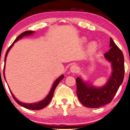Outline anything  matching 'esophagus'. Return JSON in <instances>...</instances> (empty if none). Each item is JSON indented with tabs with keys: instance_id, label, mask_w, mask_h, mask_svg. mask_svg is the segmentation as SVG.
<instances>
[{
	"instance_id": "obj_1",
	"label": "esophagus",
	"mask_w": 130,
	"mask_h": 130,
	"mask_svg": "<svg viewBox=\"0 0 130 130\" xmlns=\"http://www.w3.org/2000/svg\"><path fill=\"white\" fill-rule=\"evenodd\" d=\"M77 70H78V68L76 65H72L70 67V71L72 73H75L77 72Z\"/></svg>"
}]
</instances>
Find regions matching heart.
<instances>
[{
	"label": "heart",
	"mask_w": 130,
	"mask_h": 130,
	"mask_svg": "<svg viewBox=\"0 0 130 130\" xmlns=\"http://www.w3.org/2000/svg\"><path fill=\"white\" fill-rule=\"evenodd\" d=\"M83 42H86V40H83ZM98 46L95 42H92L89 44L87 47V51L89 54H93L97 50Z\"/></svg>",
	"instance_id": "heart-1"
}]
</instances>
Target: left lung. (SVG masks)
<instances>
[{
    "label": "left lung",
    "mask_w": 130,
    "mask_h": 130,
    "mask_svg": "<svg viewBox=\"0 0 130 130\" xmlns=\"http://www.w3.org/2000/svg\"><path fill=\"white\" fill-rule=\"evenodd\" d=\"M109 51L104 53L105 59L111 63V76L106 85L95 87L89 85L79 77L76 80V93L79 100L86 107L96 108L105 105L112 100L124 77V57L122 51L110 38Z\"/></svg>",
    "instance_id": "1"
}]
</instances>
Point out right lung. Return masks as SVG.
Returning a JSON list of instances; mask_svg holds the SVG:
<instances>
[{"label":"right lung","mask_w":130,"mask_h":130,"mask_svg":"<svg viewBox=\"0 0 130 130\" xmlns=\"http://www.w3.org/2000/svg\"><path fill=\"white\" fill-rule=\"evenodd\" d=\"M34 32H35V31H30V30L26 31V32L22 33L21 34H20V35H19V36L16 38V40H14V42L12 43V44H11V45L8 47V50H7V53H6V54H5V62L6 61V58H7V54H8V51H10V49H11V47L13 46L14 43H16L17 41H18L19 39L22 38L23 37L32 35ZM4 71H5V66H4ZM63 77H64V76L63 75V74H62V75H61L59 77H58V78L56 80V81L54 83L53 86H52V87H51V89L50 93H49L48 95H47V96H46V97L44 98V100H43L42 101H39V102H37V103H35L27 104V103H24L21 102V101H19V100H18L16 99V98H15V96L13 95L12 92H11V91H10V92H11V95H12L13 97V98H14V100H15L16 102L18 103V104H19L20 106H21L24 107V108H25L29 109H31V110H40V109H41L44 108V107H46L47 104L50 103L51 100L52 98H53V96L54 92L55 89H56V88L57 86V85L59 84V83H60V80H62Z\"/></svg>","instance_id":"add662e5"}]
</instances>
